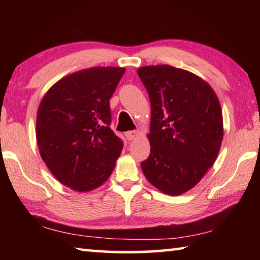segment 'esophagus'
<instances>
[{"instance_id": "34e87169", "label": "esophagus", "mask_w": 260, "mask_h": 260, "mask_svg": "<svg viewBox=\"0 0 260 260\" xmlns=\"http://www.w3.org/2000/svg\"><path fill=\"white\" fill-rule=\"evenodd\" d=\"M139 136V132L138 131H128L126 133V138H127V140L128 141H133V140H135L136 138H138Z\"/></svg>"}]
</instances>
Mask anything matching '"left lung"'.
<instances>
[{
	"instance_id": "left-lung-1",
	"label": "left lung",
	"mask_w": 260,
	"mask_h": 260,
	"mask_svg": "<svg viewBox=\"0 0 260 260\" xmlns=\"http://www.w3.org/2000/svg\"><path fill=\"white\" fill-rule=\"evenodd\" d=\"M138 74L151 105L150 155L141 162L158 190L179 196L214 164L223 136L222 112L208 82L171 65L142 67Z\"/></svg>"
}]
</instances>
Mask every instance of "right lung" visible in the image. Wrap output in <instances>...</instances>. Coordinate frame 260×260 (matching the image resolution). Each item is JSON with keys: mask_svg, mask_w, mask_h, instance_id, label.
I'll return each mask as SVG.
<instances>
[{"mask_svg": "<svg viewBox=\"0 0 260 260\" xmlns=\"http://www.w3.org/2000/svg\"><path fill=\"white\" fill-rule=\"evenodd\" d=\"M124 68L100 67L74 72L52 85L37 116V142L52 175L74 191L107 181L122 150L110 128L109 100Z\"/></svg>", "mask_w": 260, "mask_h": 260, "instance_id": "right-lung-1", "label": "right lung"}]
</instances>
